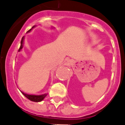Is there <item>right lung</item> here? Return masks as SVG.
Returning <instances> with one entry per match:
<instances>
[{
	"label": "right lung",
	"mask_w": 125,
	"mask_h": 125,
	"mask_svg": "<svg viewBox=\"0 0 125 125\" xmlns=\"http://www.w3.org/2000/svg\"><path fill=\"white\" fill-rule=\"evenodd\" d=\"M34 27V26L33 27H32V28L30 29L29 31H28V32H30L31 30H32L33 28ZM23 41H24V37H23L21 39V45H20V47L18 49V51H20L21 49L23 48ZM22 94L24 95L26 98H28L29 100L31 101H33V102H41V101H42L44 99L45 97L46 96L47 94H43V95H29V94H24V93H22Z\"/></svg>",
	"instance_id": "1"
}]
</instances>
